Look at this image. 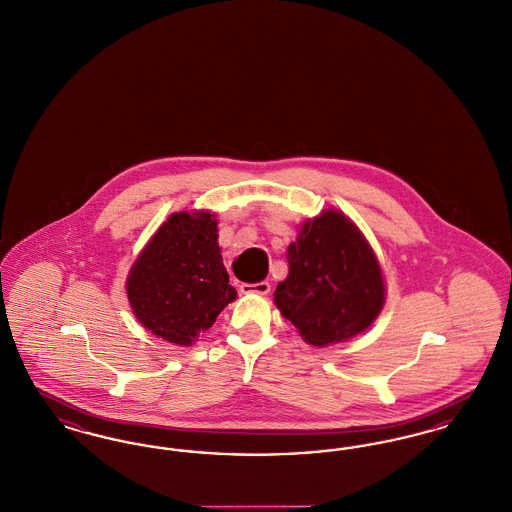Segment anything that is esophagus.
I'll list each match as a JSON object with an SVG mask.
<instances>
[{"label": "esophagus", "mask_w": 512, "mask_h": 512, "mask_svg": "<svg viewBox=\"0 0 512 512\" xmlns=\"http://www.w3.org/2000/svg\"><path fill=\"white\" fill-rule=\"evenodd\" d=\"M240 292L267 295V293L270 292V284H268V282H257V284H242V286H240Z\"/></svg>", "instance_id": "1"}]
</instances>
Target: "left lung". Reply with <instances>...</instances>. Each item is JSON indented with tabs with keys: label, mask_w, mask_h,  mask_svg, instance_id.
I'll return each mask as SVG.
<instances>
[{
	"label": "left lung",
	"mask_w": 512,
	"mask_h": 512,
	"mask_svg": "<svg viewBox=\"0 0 512 512\" xmlns=\"http://www.w3.org/2000/svg\"><path fill=\"white\" fill-rule=\"evenodd\" d=\"M290 272L274 303L311 345L349 340L374 322L386 299L380 263L340 211L307 220L288 247Z\"/></svg>",
	"instance_id": "1"
}]
</instances>
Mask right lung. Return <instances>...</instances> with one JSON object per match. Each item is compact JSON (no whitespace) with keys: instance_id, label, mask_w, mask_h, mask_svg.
<instances>
[{"instance_id":"obj_1","label":"right lung","mask_w":512,"mask_h":512,"mask_svg":"<svg viewBox=\"0 0 512 512\" xmlns=\"http://www.w3.org/2000/svg\"><path fill=\"white\" fill-rule=\"evenodd\" d=\"M209 211L174 213L147 242L126 280L130 307L151 334L192 345L236 299Z\"/></svg>"}]
</instances>
